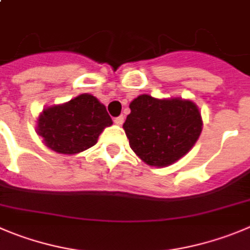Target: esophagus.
<instances>
[{
	"mask_svg": "<svg viewBox=\"0 0 250 250\" xmlns=\"http://www.w3.org/2000/svg\"><path fill=\"white\" fill-rule=\"evenodd\" d=\"M123 122H125V117L123 116H118V117L114 118V123L118 125H122Z\"/></svg>",
	"mask_w": 250,
	"mask_h": 250,
	"instance_id": "34e87169",
	"label": "esophagus"
}]
</instances>
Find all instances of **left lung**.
<instances>
[{
	"label": "left lung",
	"instance_id": "8db88e82",
	"mask_svg": "<svg viewBox=\"0 0 250 250\" xmlns=\"http://www.w3.org/2000/svg\"><path fill=\"white\" fill-rule=\"evenodd\" d=\"M129 108L123 128L130 148L153 167H167L184 157L202 130L201 114L191 101L141 95Z\"/></svg>",
	"mask_w": 250,
	"mask_h": 250
}]
</instances>
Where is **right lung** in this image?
Here are the masks:
<instances>
[{
	"mask_svg": "<svg viewBox=\"0 0 250 250\" xmlns=\"http://www.w3.org/2000/svg\"><path fill=\"white\" fill-rule=\"evenodd\" d=\"M111 125L106 107L85 93L44 109L38 120V134L54 151L76 154L95 146L102 130Z\"/></svg>",
	"mask_w": 250,
	"mask_h": 250,
	"instance_id": "1",
	"label": "right lung"
}]
</instances>
